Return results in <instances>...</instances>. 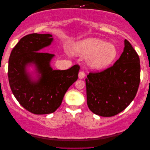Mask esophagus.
Segmentation results:
<instances>
[{
  "label": "esophagus",
  "instance_id": "obj_1",
  "mask_svg": "<svg viewBox=\"0 0 150 150\" xmlns=\"http://www.w3.org/2000/svg\"><path fill=\"white\" fill-rule=\"evenodd\" d=\"M85 76V73L83 72V71H80L79 74V79H83L84 78Z\"/></svg>",
  "mask_w": 150,
  "mask_h": 150
}]
</instances>
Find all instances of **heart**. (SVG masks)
I'll return each instance as SVG.
<instances>
[{"mask_svg":"<svg viewBox=\"0 0 150 150\" xmlns=\"http://www.w3.org/2000/svg\"><path fill=\"white\" fill-rule=\"evenodd\" d=\"M71 52L76 56L86 57V65L93 70L106 68L117 56V50L114 44L93 38L76 42L71 46Z\"/></svg>","mask_w":150,"mask_h":150,"instance_id":"b5f03b06","label":"heart"}]
</instances>
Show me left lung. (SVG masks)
<instances>
[{"label": "left lung", "instance_id": "obj_1", "mask_svg": "<svg viewBox=\"0 0 150 150\" xmlns=\"http://www.w3.org/2000/svg\"><path fill=\"white\" fill-rule=\"evenodd\" d=\"M139 55L127 40L114 65L85 79L88 107L94 114L112 117L123 111L136 96L140 83Z\"/></svg>", "mask_w": 150, "mask_h": 150}]
</instances>
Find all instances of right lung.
I'll list each match as a JSON object with an SVG mask.
<instances>
[{"label": "right lung", "mask_w": 150, "mask_h": 150, "mask_svg": "<svg viewBox=\"0 0 150 150\" xmlns=\"http://www.w3.org/2000/svg\"><path fill=\"white\" fill-rule=\"evenodd\" d=\"M53 40L51 34L27 35L16 45L9 57L8 78L12 93L20 105L36 115L54 112L78 79L79 65L54 70L50 62L54 54L41 52ZM30 66L35 68L36 79L28 71Z\"/></svg>", "instance_id": "add662e5"}]
</instances>
